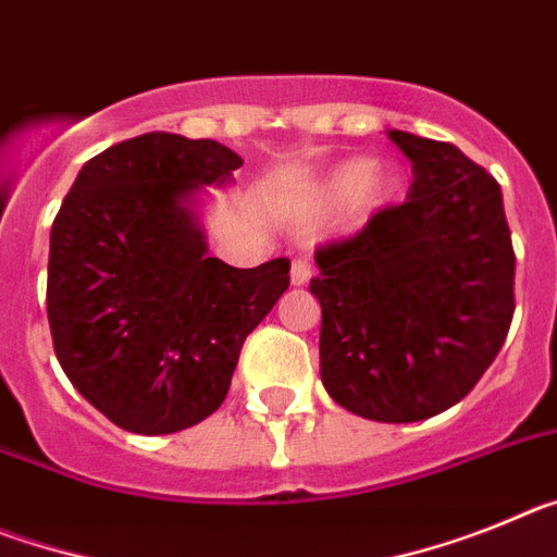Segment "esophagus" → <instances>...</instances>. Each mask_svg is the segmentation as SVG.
<instances>
[{
	"mask_svg": "<svg viewBox=\"0 0 557 557\" xmlns=\"http://www.w3.org/2000/svg\"><path fill=\"white\" fill-rule=\"evenodd\" d=\"M309 278H312V264L307 259H295L293 268H289V282H293V287H304Z\"/></svg>",
	"mask_w": 557,
	"mask_h": 557,
	"instance_id": "esophagus-1",
	"label": "esophagus"
}]
</instances>
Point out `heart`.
<instances>
[{
  "label": "heart",
  "instance_id": "1",
  "mask_svg": "<svg viewBox=\"0 0 557 557\" xmlns=\"http://www.w3.org/2000/svg\"><path fill=\"white\" fill-rule=\"evenodd\" d=\"M398 191H401V175L393 166L351 159L332 166L323 178L307 186L301 198V214L312 218L326 206L339 203V220L348 231H354L387 209Z\"/></svg>",
  "mask_w": 557,
  "mask_h": 557
}]
</instances>
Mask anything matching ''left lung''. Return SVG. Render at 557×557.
<instances>
[{"label":"left lung","mask_w":557,"mask_h":557,"mask_svg":"<svg viewBox=\"0 0 557 557\" xmlns=\"http://www.w3.org/2000/svg\"><path fill=\"white\" fill-rule=\"evenodd\" d=\"M412 161L401 206L314 253L321 379L348 412L410 424L455 407L513 321L516 256L488 172L455 145L387 131Z\"/></svg>","instance_id":"obj_1"}]
</instances>
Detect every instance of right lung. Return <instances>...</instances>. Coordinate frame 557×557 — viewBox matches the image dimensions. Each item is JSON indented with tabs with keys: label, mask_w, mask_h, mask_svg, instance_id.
Listing matches in <instances>:
<instances>
[{
	"label": "right lung",
	"mask_w": 557,
	"mask_h": 557,
	"mask_svg": "<svg viewBox=\"0 0 557 557\" xmlns=\"http://www.w3.org/2000/svg\"><path fill=\"white\" fill-rule=\"evenodd\" d=\"M243 159L220 141L141 133L83 164L49 234L47 318L69 382L108 421L170 435L223 405L245 337L289 287V262L209 256V186Z\"/></svg>",
	"instance_id": "1"
}]
</instances>
